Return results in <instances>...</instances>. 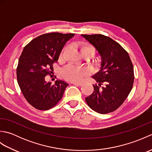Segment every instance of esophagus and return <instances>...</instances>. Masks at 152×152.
Here are the masks:
<instances>
[{
	"label": "esophagus",
	"mask_w": 152,
	"mask_h": 152,
	"mask_svg": "<svg viewBox=\"0 0 152 152\" xmlns=\"http://www.w3.org/2000/svg\"><path fill=\"white\" fill-rule=\"evenodd\" d=\"M74 85H76V86H82L83 85L82 83H77V82H74L72 83Z\"/></svg>",
	"instance_id": "34e87169"
}]
</instances>
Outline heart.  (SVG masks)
I'll return each mask as SVG.
<instances>
[{"mask_svg": "<svg viewBox=\"0 0 152 152\" xmlns=\"http://www.w3.org/2000/svg\"><path fill=\"white\" fill-rule=\"evenodd\" d=\"M79 48L82 56L85 54H91L92 57L95 54V50L91 44L88 43H80L79 44ZM67 47H64L61 51L59 58L62 59L64 57ZM63 76L68 81L72 82H78L82 80L84 77L88 76L89 74V70L87 68L79 67L69 64L64 68L62 70Z\"/></svg>", "mask_w": 152, "mask_h": 152, "instance_id": "1", "label": "heart"}]
</instances>
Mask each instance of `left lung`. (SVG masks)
Wrapping results in <instances>:
<instances>
[{
  "mask_svg": "<svg viewBox=\"0 0 152 152\" xmlns=\"http://www.w3.org/2000/svg\"><path fill=\"white\" fill-rule=\"evenodd\" d=\"M98 50L102 58L101 69L93 76L97 85L86 97L93 110L106 114L116 110L133 86L134 69L127 51L111 38L103 34H82Z\"/></svg>",
  "mask_w": 152,
  "mask_h": 152,
  "instance_id": "obj_1",
  "label": "left lung"
}]
</instances>
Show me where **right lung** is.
I'll return each instance as SVG.
<instances>
[{"instance_id":"add662e5","label":"right lung","mask_w":152,"mask_h":152,"mask_svg":"<svg viewBox=\"0 0 152 152\" xmlns=\"http://www.w3.org/2000/svg\"><path fill=\"white\" fill-rule=\"evenodd\" d=\"M74 33H51L34 38L25 46L17 67L18 83L24 97L40 110L54 107L63 97L67 83L56 80L55 84L46 82L51 75L61 50Z\"/></svg>"}]
</instances>
